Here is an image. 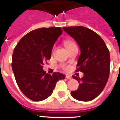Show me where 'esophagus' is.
Listing matches in <instances>:
<instances>
[{
  "mask_svg": "<svg viewBox=\"0 0 120 120\" xmlns=\"http://www.w3.org/2000/svg\"><path fill=\"white\" fill-rule=\"evenodd\" d=\"M66 79H67L68 80H71L72 78H71L70 76H69V75H67V76H66Z\"/></svg>",
  "mask_w": 120,
  "mask_h": 120,
  "instance_id": "1",
  "label": "esophagus"
}]
</instances>
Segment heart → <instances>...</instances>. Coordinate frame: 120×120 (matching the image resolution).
<instances>
[{"label":"heart","mask_w":120,"mask_h":120,"mask_svg":"<svg viewBox=\"0 0 120 120\" xmlns=\"http://www.w3.org/2000/svg\"><path fill=\"white\" fill-rule=\"evenodd\" d=\"M64 45L66 47V48L68 50H69L70 49H73L74 47H77V45H76V43L74 42V41L72 40H66L64 41ZM54 50H55V48L53 47L52 49V53L54 52ZM64 68L65 70H67L68 69V67H64Z\"/></svg>","instance_id":"1"}]
</instances>
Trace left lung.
I'll return each mask as SVG.
<instances>
[{"label":"left lung","mask_w":120,"mask_h":120,"mask_svg":"<svg viewBox=\"0 0 120 120\" xmlns=\"http://www.w3.org/2000/svg\"><path fill=\"white\" fill-rule=\"evenodd\" d=\"M63 30L74 38L81 51L76 71L83 72V77L73 76L79 86L71 91V96L82 101L92 100L101 93L109 78V50L100 36L86 27H64Z\"/></svg>","instance_id":"1"}]
</instances>
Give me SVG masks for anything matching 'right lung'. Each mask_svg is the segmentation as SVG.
<instances>
[{
    "instance_id": "1",
    "label": "right lung",
    "mask_w": 120,
    "mask_h": 120,
    "mask_svg": "<svg viewBox=\"0 0 120 120\" xmlns=\"http://www.w3.org/2000/svg\"><path fill=\"white\" fill-rule=\"evenodd\" d=\"M62 32L61 27L36 29L22 38L14 49L12 67L16 82L22 92L32 100L47 98L53 93L56 82L66 77L58 72L50 75L43 70Z\"/></svg>"
}]
</instances>
